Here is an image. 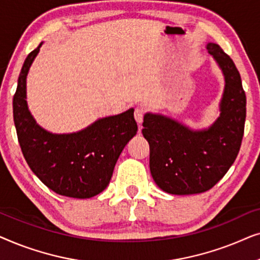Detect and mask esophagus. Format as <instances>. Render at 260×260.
<instances>
[{"instance_id": "34e87169", "label": "esophagus", "mask_w": 260, "mask_h": 260, "mask_svg": "<svg viewBox=\"0 0 260 260\" xmlns=\"http://www.w3.org/2000/svg\"><path fill=\"white\" fill-rule=\"evenodd\" d=\"M134 116H135V119H136L137 124H138V125L141 126L142 122H143V117H144V110H143V109H141V108H136V109H135Z\"/></svg>"}]
</instances>
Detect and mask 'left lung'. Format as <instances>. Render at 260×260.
<instances>
[{
  "label": "left lung",
  "instance_id": "obj_1",
  "mask_svg": "<svg viewBox=\"0 0 260 260\" xmlns=\"http://www.w3.org/2000/svg\"><path fill=\"white\" fill-rule=\"evenodd\" d=\"M225 77L220 116L208 129L191 130L175 119L145 113L142 134L150 147V172L162 190L175 195L211 189L229 172L240 150L246 95L233 60L219 45L206 46Z\"/></svg>",
  "mask_w": 260,
  "mask_h": 260
}]
</instances>
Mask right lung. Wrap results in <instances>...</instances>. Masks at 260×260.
<instances>
[{"label":"right lung","mask_w":260,"mask_h":260,"mask_svg":"<svg viewBox=\"0 0 260 260\" xmlns=\"http://www.w3.org/2000/svg\"><path fill=\"white\" fill-rule=\"evenodd\" d=\"M41 45L24 60L13 98L17 140L29 168L49 189L69 198H92L108 187L120 152L137 134L134 109L95 120L78 133L42 129L26 101L27 74Z\"/></svg>","instance_id":"right-lung-1"}]
</instances>
